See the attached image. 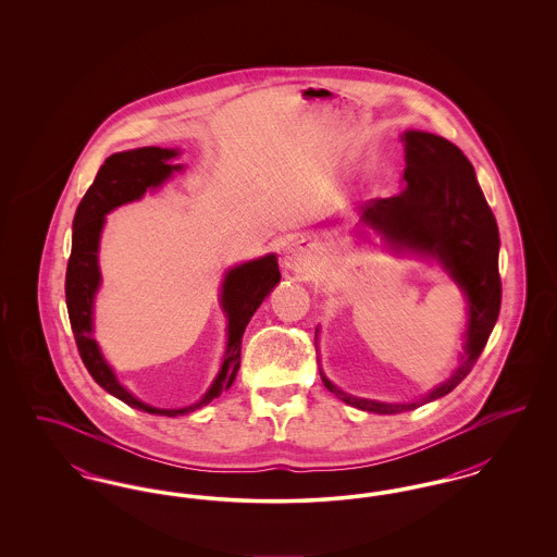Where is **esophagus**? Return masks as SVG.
I'll return each instance as SVG.
<instances>
[{
    "label": "esophagus",
    "instance_id": "1",
    "mask_svg": "<svg viewBox=\"0 0 557 557\" xmlns=\"http://www.w3.org/2000/svg\"><path fill=\"white\" fill-rule=\"evenodd\" d=\"M284 263L294 273H309L315 269V250L307 242H292L284 252Z\"/></svg>",
    "mask_w": 557,
    "mask_h": 557
}]
</instances>
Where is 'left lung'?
<instances>
[{"label": "left lung", "mask_w": 557, "mask_h": 557, "mask_svg": "<svg viewBox=\"0 0 557 557\" xmlns=\"http://www.w3.org/2000/svg\"><path fill=\"white\" fill-rule=\"evenodd\" d=\"M405 187L393 198H373L361 207V223L397 250L436 259L468 296V330L459 368L447 382L409 403L352 397L323 373V386L346 405L393 416L445 397L476 366L502 309L499 227L478 186L466 154L449 139L405 132ZM318 336V334H315Z\"/></svg>", "instance_id": "1"}]
</instances>
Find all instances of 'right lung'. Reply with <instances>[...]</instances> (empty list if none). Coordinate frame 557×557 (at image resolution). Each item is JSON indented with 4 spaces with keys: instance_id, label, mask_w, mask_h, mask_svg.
<instances>
[{
    "instance_id": "obj_1",
    "label": "right lung",
    "mask_w": 557,
    "mask_h": 557,
    "mask_svg": "<svg viewBox=\"0 0 557 557\" xmlns=\"http://www.w3.org/2000/svg\"><path fill=\"white\" fill-rule=\"evenodd\" d=\"M177 157V150L169 148H137L129 152H116L108 157L100 166L94 184L85 191L83 200L75 212L73 221V250L66 267V309L71 327L75 334V343L79 348L81 359L91 377L110 393L121 398L129 407H135L154 416H186L205 405L212 398L225 393L239 370V350L242 336L255 311L261 307L267 294L280 282V267L275 255H267L263 259L248 261L232 267L225 273L221 288V307L227 315V348L221 363V370L212 380L211 388L194 405L182 409H159L141 403L116 380L114 371L108 366L100 346L94 338V298L100 288L102 275L98 265V248L100 236L107 221V214L121 205L139 200L146 189L159 187L175 173L182 171V164H169V160Z\"/></svg>"
}]
</instances>
